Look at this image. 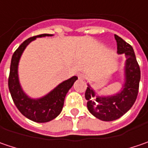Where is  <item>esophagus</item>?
I'll list each match as a JSON object with an SVG mask.
<instances>
[{
	"label": "esophagus",
	"mask_w": 148,
	"mask_h": 148,
	"mask_svg": "<svg viewBox=\"0 0 148 148\" xmlns=\"http://www.w3.org/2000/svg\"><path fill=\"white\" fill-rule=\"evenodd\" d=\"M78 77H79V79H84L86 78V75L84 74H83V73H80V74H78Z\"/></svg>",
	"instance_id": "34e87169"
}]
</instances>
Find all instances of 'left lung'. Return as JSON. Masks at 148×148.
<instances>
[{"label": "left lung", "mask_w": 148, "mask_h": 148, "mask_svg": "<svg viewBox=\"0 0 148 148\" xmlns=\"http://www.w3.org/2000/svg\"><path fill=\"white\" fill-rule=\"evenodd\" d=\"M118 53L126 56L125 82L122 90L111 96L95 95L94 90L88 84L85 99L88 111L102 121H113L127 112L137 99L141 78V71L132 47L121 37L114 35Z\"/></svg>", "instance_id": "obj_1"}]
</instances>
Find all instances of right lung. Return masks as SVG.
I'll return each instance as SVG.
<instances>
[{
	"mask_svg": "<svg viewBox=\"0 0 148 148\" xmlns=\"http://www.w3.org/2000/svg\"><path fill=\"white\" fill-rule=\"evenodd\" d=\"M50 34H42L27 39L18 47L11 58L8 87L11 98L18 110L25 117L36 123H47L55 119L62 111L65 96L74 83L78 79L73 76L62 82L48 94L40 99H30L23 91L18 78V64L23 51L31 41L39 37L52 36Z\"/></svg>",
	"mask_w": 148,
	"mask_h": 148,
	"instance_id": "obj_1",
	"label": "right lung"
}]
</instances>
